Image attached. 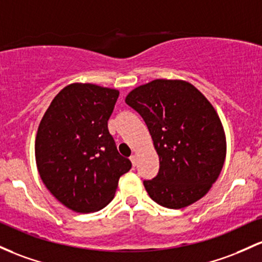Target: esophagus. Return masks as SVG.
<instances>
[{"label":"esophagus","instance_id":"obj_1","mask_svg":"<svg viewBox=\"0 0 262 262\" xmlns=\"http://www.w3.org/2000/svg\"><path fill=\"white\" fill-rule=\"evenodd\" d=\"M130 160H131L132 166H136V164H137V157H136V155H132L131 157H130Z\"/></svg>","mask_w":262,"mask_h":262}]
</instances>
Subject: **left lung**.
I'll list each match as a JSON object with an SVG mask.
<instances>
[{
    "mask_svg": "<svg viewBox=\"0 0 262 262\" xmlns=\"http://www.w3.org/2000/svg\"><path fill=\"white\" fill-rule=\"evenodd\" d=\"M125 101L145 120L160 157L158 174L143 182L149 198L169 209L203 198L226 156L224 127L209 100L186 80L156 79Z\"/></svg>",
    "mask_w": 262,
    "mask_h": 262,
    "instance_id": "left-lung-1",
    "label": "left lung"
}]
</instances>
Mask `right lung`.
<instances>
[{
	"label": "right lung",
	"mask_w": 262,
	"mask_h": 262,
	"mask_svg": "<svg viewBox=\"0 0 262 262\" xmlns=\"http://www.w3.org/2000/svg\"><path fill=\"white\" fill-rule=\"evenodd\" d=\"M119 90L73 83L57 94L38 126L34 154L40 179L57 201L76 213L113 201L131 168L107 130Z\"/></svg>",
	"instance_id": "1"
}]
</instances>
